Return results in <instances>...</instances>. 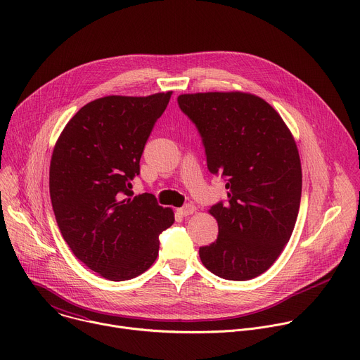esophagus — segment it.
I'll use <instances>...</instances> for the list:
<instances>
[{"label": "esophagus", "mask_w": 360, "mask_h": 360, "mask_svg": "<svg viewBox=\"0 0 360 360\" xmlns=\"http://www.w3.org/2000/svg\"><path fill=\"white\" fill-rule=\"evenodd\" d=\"M195 211H196V208L193 207V205H191V203H188V205H185V207H182L181 210H178V212H179L182 217L192 215Z\"/></svg>", "instance_id": "obj_1"}]
</instances>
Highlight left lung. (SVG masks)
Segmentation results:
<instances>
[{"label": "left lung", "mask_w": 360, "mask_h": 360, "mask_svg": "<svg viewBox=\"0 0 360 360\" xmlns=\"http://www.w3.org/2000/svg\"><path fill=\"white\" fill-rule=\"evenodd\" d=\"M178 105L202 138L210 172L228 189V200L210 210L218 238L199 248V258L222 279L259 276L278 259L299 212L302 169L293 136L252 94H184Z\"/></svg>", "instance_id": "8db88e82"}]
</instances>
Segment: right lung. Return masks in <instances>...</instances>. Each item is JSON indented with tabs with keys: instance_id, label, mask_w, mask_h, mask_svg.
Listing matches in <instances>:
<instances>
[{
	"instance_id": "right-lung-1",
	"label": "right lung",
	"mask_w": 360,
	"mask_h": 360,
	"mask_svg": "<svg viewBox=\"0 0 360 360\" xmlns=\"http://www.w3.org/2000/svg\"><path fill=\"white\" fill-rule=\"evenodd\" d=\"M171 94L95 99L71 118L56 143L49 195L58 228L77 259L105 279L143 274L157 259L161 232L175 221L152 193L134 196L131 191Z\"/></svg>"
}]
</instances>
